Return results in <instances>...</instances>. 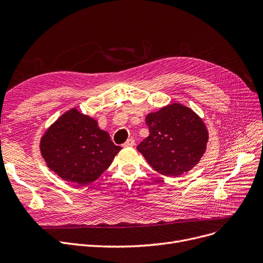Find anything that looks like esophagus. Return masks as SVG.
I'll return each mask as SVG.
<instances>
[{"label":"esophagus","instance_id":"obj_1","mask_svg":"<svg viewBox=\"0 0 263 263\" xmlns=\"http://www.w3.org/2000/svg\"><path fill=\"white\" fill-rule=\"evenodd\" d=\"M135 145V141L133 139H128L126 143H123V147H132Z\"/></svg>","mask_w":263,"mask_h":263}]
</instances>
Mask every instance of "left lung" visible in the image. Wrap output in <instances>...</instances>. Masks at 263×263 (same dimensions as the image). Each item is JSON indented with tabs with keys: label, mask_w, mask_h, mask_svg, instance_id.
Returning a JSON list of instances; mask_svg holds the SVG:
<instances>
[{
	"label": "left lung",
	"mask_w": 263,
	"mask_h": 263,
	"mask_svg": "<svg viewBox=\"0 0 263 263\" xmlns=\"http://www.w3.org/2000/svg\"><path fill=\"white\" fill-rule=\"evenodd\" d=\"M146 123L149 136L137 150L155 171L178 177L200 161L209 135L202 119L191 108L173 103L148 114Z\"/></svg>",
	"instance_id": "8db88e82"
}]
</instances>
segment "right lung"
<instances>
[{
  "mask_svg": "<svg viewBox=\"0 0 263 263\" xmlns=\"http://www.w3.org/2000/svg\"><path fill=\"white\" fill-rule=\"evenodd\" d=\"M121 149L97 120L71 108L41 137L40 151L48 167L59 177L79 185L98 179Z\"/></svg>",
  "mask_w": 263,
  "mask_h": 263,
  "instance_id": "right-lung-1",
  "label": "right lung"
}]
</instances>
